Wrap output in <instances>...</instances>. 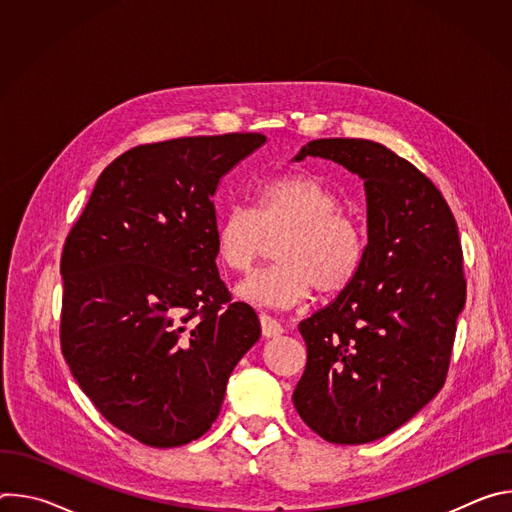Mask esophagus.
<instances>
[{
	"label": "esophagus",
	"instance_id": "obj_1",
	"mask_svg": "<svg viewBox=\"0 0 512 512\" xmlns=\"http://www.w3.org/2000/svg\"><path fill=\"white\" fill-rule=\"evenodd\" d=\"M259 322H261V332H263L265 338H275V336L283 334V326L275 318H271L269 314H261Z\"/></svg>",
	"mask_w": 512,
	"mask_h": 512
}]
</instances>
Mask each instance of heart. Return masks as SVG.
Returning <instances> with one entry per match:
<instances>
[{
    "mask_svg": "<svg viewBox=\"0 0 512 512\" xmlns=\"http://www.w3.org/2000/svg\"><path fill=\"white\" fill-rule=\"evenodd\" d=\"M275 265L247 277L237 296L249 304L285 308L312 296H336L358 275L367 255L360 218L320 180L285 174L257 186L255 208L229 206L214 229V253L229 271L243 273L267 251Z\"/></svg>",
    "mask_w": 512,
    "mask_h": 512,
    "instance_id": "1",
    "label": "heart"
}]
</instances>
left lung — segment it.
I'll list each match as a JSON object with an SVG mask.
<instances>
[{
  "label": "left lung",
  "mask_w": 512,
  "mask_h": 512,
  "mask_svg": "<svg viewBox=\"0 0 512 512\" xmlns=\"http://www.w3.org/2000/svg\"><path fill=\"white\" fill-rule=\"evenodd\" d=\"M308 156L364 180L369 245L354 281L300 322L308 360L291 399L326 442L367 444L446 383L466 304L458 225L435 184L377 141L314 139L296 160Z\"/></svg>",
  "instance_id": "8db88e82"
}]
</instances>
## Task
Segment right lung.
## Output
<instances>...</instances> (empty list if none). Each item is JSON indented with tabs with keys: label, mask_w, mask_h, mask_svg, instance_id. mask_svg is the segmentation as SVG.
<instances>
[{
	"label": "right lung",
	"mask_w": 512,
	"mask_h": 512,
	"mask_svg": "<svg viewBox=\"0 0 512 512\" xmlns=\"http://www.w3.org/2000/svg\"><path fill=\"white\" fill-rule=\"evenodd\" d=\"M263 133L131 148L99 176L70 229L60 348L99 413L133 440L176 448L204 435L261 326L218 277L214 192Z\"/></svg>",
	"instance_id": "add662e5"
}]
</instances>
